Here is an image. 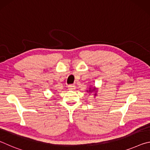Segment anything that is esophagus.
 <instances>
[{
    "instance_id": "esophagus-1",
    "label": "esophagus",
    "mask_w": 150,
    "mask_h": 150,
    "mask_svg": "<svg viewBox=\"0 0 150 150\" xmlns=\"http://www.w3.org/2000/svg\"><path fill=\"white\" fill-rule=\"evenodd\" d=\"M68 88H69V90H75V86L74 85H69V86H68Z\"/></svg>"
}]
</instances>
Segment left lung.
<instances>
[{"mask_svg":"<svg viewBox=\"0 0 150 150\" xmlns=\"http://www.w3.org/2000/svg\"><path fill=\"white\" fill-rule=\"evenodd\" d=\"M95 87H94L93 88H90V89H89V91H89L90 93H91V92L92 93L93 91H95ZM95 92H96V91H95ZM96 95V93H95V95Z\"/></svg>","mask_w":150,"mask_h":150,"instance_id":"obj_1","label":"left lung"}]
</instances>
